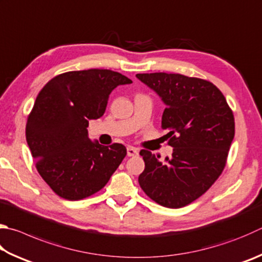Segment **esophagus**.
I'll return each mask as SVG.
<instances>
[{
  "mask_svg": "<svg viewBox=\"0 0 262 262\" xmlns=\"http://www.w3.org/2000/svg\"><path fill=\"white\" fill-rule=\"evenodd\" d=\"M137 154H139V150L135 149V147H133V146H128L127 147V156L128 157H134Z\"/></svg>",
  "mask_w": 262,
  "mask_h": 262,
  "instance_id": "obj_1",
  "label": "esophagus"
}]
</instances>
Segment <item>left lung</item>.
<instances>
[{
	"label": "left lung",
	"mask_w": 262,
	"mask_h": 262,
	"mask_svg": "<svg viewBox=\"0 0 262 262\" xmlns=\"http://www.w3.org/2000/svg\"><path fill=\"white\" fill-rule=\"evenodd\" d=\"M136 78L159 95L166 108L170 158L164 163L141 150L145 168L139 183L152 201L180 208L205 193L220 177L235 136V119L223 94L207 80L175 73H140Z\"/></svg>",
	"instance_id": "left-lung-1"
}]
</instances>
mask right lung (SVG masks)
I'll return each instance as SVG.
<instances>
[{"label":"right lung","instance_id":"1","mask_svg":"<svg viewBox=\"0 0 262 262\" xmlns=\"http://www.w3.org/2000/svg\"><path fill=\"white\" fill-rule=\"evenodd\" d=\"M132 80L111 70L71 71L52 78L27 117L26 141L41 178L59 197L80 201L105 187L127 155L122 144L104 146L88 137L108 96Z\"/></svg>","mask_w":262,"mask_h":262}]
</instances>
